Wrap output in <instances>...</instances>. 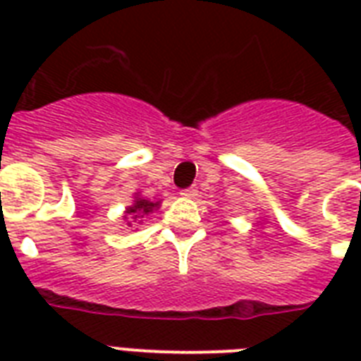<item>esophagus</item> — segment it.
<instances>
[{"label":"esophagus","instance_id":"34e87169","mask_svg":"<svg viewBox=\"0 0 361 361\" xmlns=\"http://www.w3.org/2000/svg\"><path fill=\"white\" fill-rule=\"evenodd\" d=\"M197 192H198L197 187H189V189H183L180 195H181V197H185V198H195V197H197Z\"/></svg>","mask_w":361,"mask_h":361}]
</instances>
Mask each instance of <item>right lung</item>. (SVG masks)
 Segmentation results:
<instances>
[{
  "instance_id": "1",
  "label": "right lung",
  "mask_w": 361,
  "mask_h": 361,
  "mask_svg": "<svg viewBox=\"0 0 361 361\" xmlns=\"http://www.w3.org/2000/svg\"><path fill=\"white\" fill-rule=\"evenodd\" d=\"M159 206H161V200H157V202H152V200H147V198L140 197L138 192H135V197H133V204L125 208L123 221L127 223V226H133V223L140 221L142 217H146V215L153 214V212H155Z\"/></svg>"
}]
</instances>
